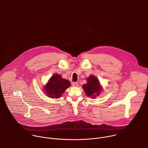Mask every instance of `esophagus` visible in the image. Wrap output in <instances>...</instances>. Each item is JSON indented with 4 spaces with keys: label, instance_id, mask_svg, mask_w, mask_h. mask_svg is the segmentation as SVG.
I'll return each instance as SVG.
<instances>
[{
    "label": "esophagus",
    "instance_id": "34e87169",
    "mask_svg": "<svg viewBox=\"0 0 148 148\" xmlns=\"http://www.w3.org/2000/svg\"><path fill=\"white\" fill-rule=\"evenodd\" d=\"M72 85H73V86H74V87H77V86H78V84L77 82H73V84H72Z\"/></svg>",
    "mask_w": 148,
    "mask_h": 148
}]
</instances>
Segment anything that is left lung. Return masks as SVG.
Here are the masks:
<instances>
[{"mask_svg": "<svg viewBox=\"0 0 148 148\" xmlns=\"http://www.w3.org/2000/svg\"><path fill=\"white\" fill-rule=\"evenodd\" d=\"M87 81V84H84L82 88L88 96L95 98L96 95H99L101 92L100 82L96 77L93 75H90Z\"/></svg>", "mask_w": 148, "mask_h": 148, "instance_id": "left-lung-1", "label": "left lung"}]
</instances>
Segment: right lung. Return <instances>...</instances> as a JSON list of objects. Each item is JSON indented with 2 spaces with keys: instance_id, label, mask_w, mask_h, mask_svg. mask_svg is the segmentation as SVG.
Wrapping results in <instances>:
<instances>
[{
  "instance_id": "obj_1",
  "label": "right lung",
  "mask_w": 148,
  "mask_h": 148,
  "mask_svg": "<svg viewBox=\"0 0 148 148\" xmlns=\"http://www.w3.org/2000/svg\"><path fill=\"white\" fill-rule=\"evenodd\" d=\"M70 85L68 80L62 78L60 75L56 74L49 79L44 88V90L48 97L58 99L61 97L66 89L70 86Z\"/></svg>"
}]
</instances>
